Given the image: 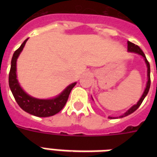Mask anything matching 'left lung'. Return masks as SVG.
I'll use <instances>...</instances> for the list:
<instances>
[{
	"label": "left lung",
	"instance_id": "8db88e82",
	"mask_svg": "<svg viewBox=\"0 0 157 157\" xmlns=\"http://www.w3.org/2000/svg\"><path fill=\"white\" fill-rule=\"evenodd\" d=\"M127 44H128V51H129V52L137 53V54H140V55H142V56L144 58V60H145V62H146L147 67V78H148V81H147V83L146 89H145V90H144V94H143V95H142L141 98L139 99V102L137 103V104L134 105V106H133V107H132L130 109L128 110V111H127V112H125L124 114H123L122 116H121V117H120L121 118V117H126V116H128V115H129V114H131V113H133L134 112H135V111H136V110L139 108V106L141 105V103H143V101H144V99L147 96V93H148L149 89H150V86H151V78H150V64H149V62L147 61V59H146L145 54H144V53L143 52V50L140 49V47H139V46H138L137 45H135V44H134V43L130 42V41H128V42H127ZM108 118H110V119H113L114 117H109Z\"/></svg>",
	"mask_w": 157,
	"mask_h": 157
}]
</instances>
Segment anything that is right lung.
<instances>
[{"label":"right lung","mask_w":157,"mask_h":157,"mask_svg":"<svg viewBox=\"0 0 157 157\" xmlns=\"http://www.w3.org/2000/svg\"><path fill=\"white\" fill-rule=\"evenodd\" d=\"M27 40L28 39H26L20 47L13 53L11 60L10 71L9 73V86L14 97V99L23 111L36 117H51L57 114L63 108L68 99L71 90L76 86V83L75 82L71 84L64 90V91H63L60 95L53 99H37L28 95L18 85L16 76V61L21 51L23 50Z\"/></svg>","instance_id":"right-lung-1"}]
</instances>
